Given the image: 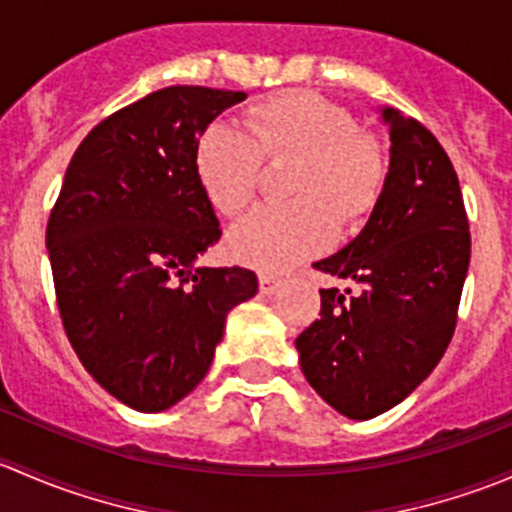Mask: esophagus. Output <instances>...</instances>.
Here are the masks:
<instances>
[{
    "instance_id": "esophagus-1",
    "label": "esophagus",
    "mask_w": 512,
    "mask_h": 512,
    "mask_svg": "<svg viewBox=\"0 0 512 512\" xmlns=\"http://www.w3.org/2000/svg\"><path fill=\"white\" fill-rule=\"evenodd\" d=\"M260 289H262V294H267V297H270V294H275L277 289H280V280L272 275H260Z\"/></svg>"
}]
</instances>
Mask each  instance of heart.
<instances>
[{"mask_svg": "<svg viewBox=\"0 0 512 512\" xmlns=\"http://www.w3.org/2000/svg\"><path fill=\"white\" fill-rule=\"evenodd\" d=\"M245 133L213 123L195 143L193 165L205 198L218 213L237 215L255 198L260 160H292L285 205H262L230 230L232 257L282 272L332 242L337 220L356 227L374 210L386 180L379 141L359 131L354 116L307 91L252 103Z\"/></svg>", "mask_w": 512, "mask_h": 512, "instance_id": "b5f03b06", "label": "heart"}]
</instances>
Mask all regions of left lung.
<instances>
[{"label":"left lung","mask_w":512,"mask_h":512,"mask_svg":"<svg viewBox=\"0 0 512 512\" xmlns=\"http://www.w3.org/2000/svg\"><path fill=\"white\" fill-rule=\"evenodd\" d=\"M379 113L391 141L379 200L349 245L314 262L357 289H319V319L294 342L309 386L354 421L394 409L436 369L471 262L446 151L414 118L391 106Z\"/></svg>","instance_id":"1"}]
</instances>
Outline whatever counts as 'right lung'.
I'll list each match as a JSON object with an SVG mask.
<instances>
[{
  "mask_svg": "<svg viewBox=\"0 0 512 512\" xmlns=\"http://www.w3.org/2000/svg\"><path fill=\"white\" fill-rule=\"evenodd\" d=\"M242 91L168 86L81 141L46 225L66 337L121 404L156 414L208 374L232 307L257 294L245 267H200L220 223L195 143Z\"/></svg>",
  "mask_w": 512,
  "mask_h": 512,
  "instance_id": "1",
  "label": "right lung"
}]
</instances>
